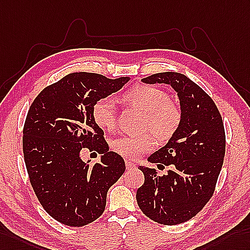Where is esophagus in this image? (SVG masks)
<instances>
[{
	"label": "esophagus",
	"instance_id": "1",
	"mask_svg": "<svg viewBox=\"0 0 250 250\" xmlns=\"http://www.w3.org/2000/svg\"><path fill=\"white\" fill-rule=\"evenodd\" d=\"M125 166H126L127 169H132V168L136 167V163H133L129 160H125Z\"/></svg>",
	"mask_w": 250,
	"mask_h": 250
}]
</instances>
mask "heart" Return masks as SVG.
Instances as JSON below:
<instances>
[{
    "mask_svg": "<svg viewBox=\"0 0 250 250\" xmlns=\"http://www.w3.org/2000/svg\"><path fill=\"white\" fill-rule=\"evenodd\" d=\"M127 104L136 107L145 115L143 130H148L161 142L171 139L181 124L182 113L174 102L169 101L166 90L150 84L139 83L122 95ZM92 117L96 125L103 129L111 130L117 125V107L112 97H102L92 108ZM156 140L150 133L142 136H122L114 139L111 147L122 157L136 159L153 150Z\"/></svg>",
    "mask_w": 250,
    "mask_h": 250,
    "instance_id": "obj_1",
    "label": "heart"
}]
</instances>
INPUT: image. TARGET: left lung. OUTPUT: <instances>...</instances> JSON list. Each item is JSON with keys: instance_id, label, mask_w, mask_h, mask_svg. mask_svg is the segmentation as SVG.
I'll list each match as a JSON object with an SVG mask.
<instances>
[{"instance_id": "obj_1", "label": "left lung", "mask_w": 250, "mask_h": 250, "mask_svg": "<svg viewBox=\"0 0 250 250\" xmlns=\"http://www.w3.org/2000/svg\"><path fill=\"white\" fill-rule=\"evenodd\" d=\"M146 83H167L180 100L182 120L166 146L148 157L155 168L139 167L144 184L137 191L139 208L151 221L177 225L191 220L209 202L223 167L226 135L222 115L211 97L186 75L157 73L142 79Z\"/></svg>"}]
</instances>
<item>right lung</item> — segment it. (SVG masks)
<instances>
[{
    "mask_svg": "<svg viewBox=\"0 0 250 250\" xmlns=\"http://www.w3.org/2000/svg\"><path fill=\"white\" fill-rule=\"evenodd\" d=\"M128 81L71 73L45 87L29 107L22 143L30 185L43 209L66 226L97 220L105 211L109 188L125 171L123 158L109 151L92 108ZM83 148L103 153L101 162L84 164Z\"/></svg>",
    "mask_w": 250,
    "mask_h": 250,
    "instance_id": "obj_1",
    "label": "right lung"
}]
</instances>
